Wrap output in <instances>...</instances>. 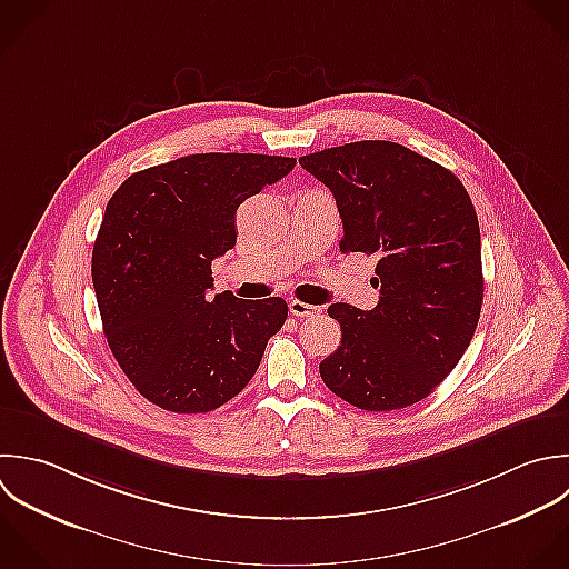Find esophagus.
<instances>
[{
  "label": "esophagus",
  "instance_id": "esophagus-1",
  "mask_svg": "<svg viewBox=\"0 0 569 569\" xmlns=\"http://www.w3.org/2000/svg\"><path fill=\"white\" fill-rule=\"evenodd\" d=\"M288 308H290V312H292L295 317H317V315L321 312V308L310 306V303H303V301H299V299H292V301L288 303Z\"/></svg>",
  "mask_w": 569,
  "mask_h": 569
}]
</instances>
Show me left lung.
<instances>
[{"mask_svg": "<svg viewBox=\"0 0 569 569\" xmlns=\"http://www.w3.org/2000/svg\"><path fill=\"white\" fill-rule=\"evenodd\" d=\"M335 194L341 252L375 254L379 303H332L341 346L323 383L368 412L426 399L461 361L483 303L481 232L457 174L395 141H355L299 159Z\"/></svg>", "mask_w": 569, "mask_h": 569, "instance_id": "1", "label": "left lung"}]
</instances>
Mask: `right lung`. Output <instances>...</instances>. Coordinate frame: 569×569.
Returning <instances> with one entry per match:
<instances>
[{
	"label": "right lung",
	"instance_id": "1",
	"mask_svg": "<svg viewBox=\"0 0 569 569\" xmlns=\"http://www.w3.org/2000/svg\"><path fill=\"white\" fill-rule=\"evenodd\" d=\"M297 159L206 152L130 174L110 197L92 248V286L108 346L141 397L210 412L254 377L281 330V297L210 295L212 259L237 243L234 214Z\"/></svg>",
	"mask_w": 569,
	"mask_h": 569
}]
</instances>
